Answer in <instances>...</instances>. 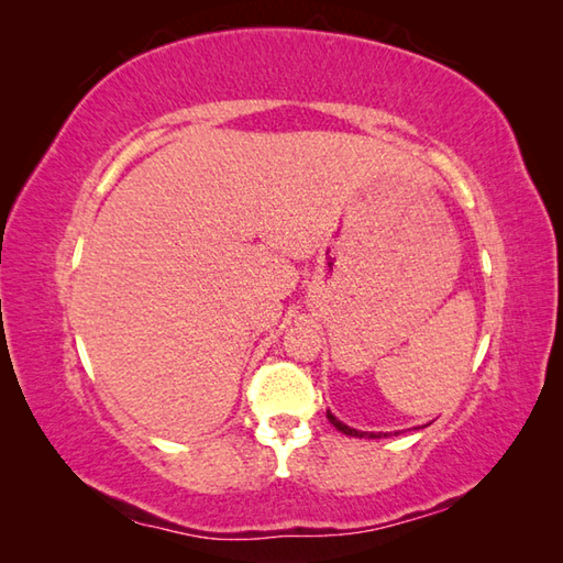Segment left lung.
Instances as JSON below:
<instances>
[{
	"label": "left lung",
	"mask_w": 563,
	"mask_h": 563,
	"mask_svg": "<svg viewBox=\"0 0 563 563\" xmlns=\"http://www.w3.org/2000/svg\"><path fill=\"white\" fill-rule=\"evenodd\" d=\"M327 418H329L333 428L341 430V433H345V435H353V438H387V433H365V430H355V428H351V426H345V423H341L339 418L333 416L331 411H327Z\"/></svg>",
	"instance_id": "obj_1"
}]
</instances>
